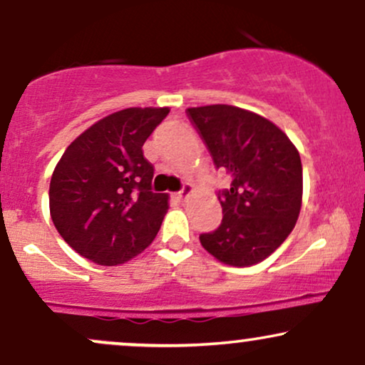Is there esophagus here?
I'll return each mask as SVG.
<instances>
[{
	"mask_svg": "<svg viewBox=\"0 0 365 365\" xmlns=\"http://www.w3.org/2000/svg\"><path fill=\"white\" fill-rule=\"evenodd\" d=\"M190 192H192V185H188V183H185V185L182 187V190L175 194V197H177L178 200H183L188 194H190Z\"/></svg>",
	"mask_w": 365,
	"mask_h": 365,
	"instance_id": "obj_1",
	"label": "esophagus"
}]
</instances>
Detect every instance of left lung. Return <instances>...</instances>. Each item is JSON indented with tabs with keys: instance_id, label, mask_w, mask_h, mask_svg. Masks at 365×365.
<instances>
[{
	"instance_id": "1",
	"label": "left lung",
	"mask_w": 365,
	"mask_h": 365,
	"mask_svg": "<svg viewBox=\"0 0 365 365\" xmlns=\"http://www.w3.org/2000/svg\"><path fill=\"white\" fill-rule=\"evenodd\" d=\"M187 116L216 170L232 177L217 190L223 220L200 244L217 261L244 267L287 240L302 206V163L287 133L252 111L228 104L188 108Z\"/></svg>"
}]
</instances>
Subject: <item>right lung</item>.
<instances>
[{"instance_id":"1","label":"right lung","mask_w":365,"mask_h":365,"mask_svg":"<svg viewBox=\"0 0 365 365\" xmlns=\"http://www.w3.org/2000/svg\"><path fill=\"white\" fill-rule=\"evenodd\" d=\"M168 108H128L99 120L66 148L49 183V211L75 252L101 266L123 264L150 245L168 209L153 192L142 145Z\"/></svg>"}]
</instances>
